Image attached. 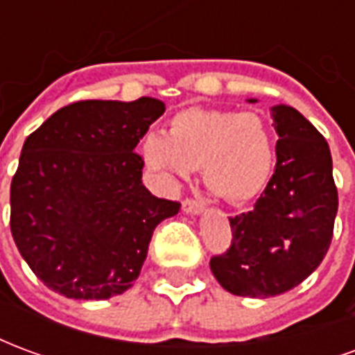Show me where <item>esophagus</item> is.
<instances>
[{
  "label": "esophagus",
  "mask_w": 355,
  "mask_h": 355,
  "mask_svg": "<svg viewBox=\"0 0 355 355\" xmlns=\"http://www.w3.org/2000/svg\"><path fill=\"white\" fill-rule=\"evenodd\" d=\"M182 211L184 213H192V215H198L203 211V203L200 200H193V198H186L182 201Z\"/></svg>",
  "instance_id": "esophagus-1"
}]
</instances>
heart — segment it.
Instances as JSON below:
<instances>
[{"label": "heart", "instance_id": "heart-1", "mask_svg": "<svg viewBox=\"0 0 355 355\" xmlns=\"http://www.w3.org/2000/svg\"><path fill=\"white\" fill-rule=\"evenodd\" d=\"M142 157L171 180L201 169L211 192L239 205L266 188L275 146L270 127L254 112L186 108L171 117L169 137L148 132Z\"/></svg>", "mask_w": 355, "mask_h": 355}]
</instances>
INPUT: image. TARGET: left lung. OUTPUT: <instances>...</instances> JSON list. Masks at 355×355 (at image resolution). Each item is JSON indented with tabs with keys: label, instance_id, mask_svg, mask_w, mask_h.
<instances>
[{
	"label": "left lung",
	"instance_id": "8db88e82",
	"mask_svg": "<svg viewBox=\"0 0 355 355\" xmlns=\"http://www.w3.org/2000/svg\"><path fill=\"white\" fill-rule=\"evenodd\" d=\"M272 116L279 137L274 175L251 211L230 216V247L209 262L216 282L238 297L297 287L333 239L338 192L327 140L291 106H274Z\"/></svg>",
	"mask_w": 355,
	"mask_h": 355
}]
</instances>
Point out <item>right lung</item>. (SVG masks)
Returning <instances> with one entry per match:
<instances>
[{
  "instance_id": "obj_1",
  "label": "right lung",
  "mask_w": 355,
  "mask_h": 355,
  "mask_svg": "<svg viewBox=\"0 0 355 355\" xmlns=\"http://www.w3.org/2000/svg\"><path fill=\"white\" fill-rule=\"evenodd\" d=\"M165 112L157 98L72 102L22 146L11 180V234L49 289L78 300L121 295L139 277L155 226L178 201L142 184L135 150Z\"/></svg>"
}]
</instances>
